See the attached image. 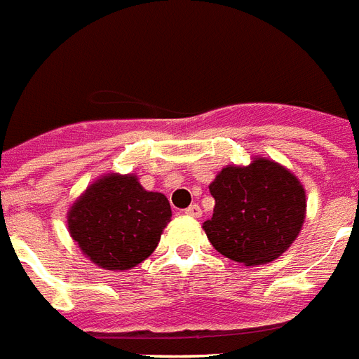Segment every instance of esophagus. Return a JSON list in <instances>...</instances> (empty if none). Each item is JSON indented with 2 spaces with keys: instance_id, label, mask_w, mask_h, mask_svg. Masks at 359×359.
I'll list each match as a JSON object with an SVG mask.
<instances>
[{
  "instance_id": "34e87169",
  "label": "esophagus",
  "mask_w": 359,
  "mask_h": 359,
  "mask_svg": "<svg viewBox=\"0 0 359 359\" xmlns=\"http://www.w3.org/2000/svg\"><path fill=\"white\" fill-rule=\"evenodd\" d=\"M183 213L187 215V217H193V219H198L200 215H202V209H200V205L198 203H193V205H189Z\"/></svg>"
}]
</instances>
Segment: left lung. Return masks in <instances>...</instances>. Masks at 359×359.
I'll return each mask as SVG.
<instances>
[{
	"mask_svg": "<svg viewBox=\"0 0 359 359\" xmlns=\"http://www.w3.org/2000/svg\"><path fill=\"white\" fill-rule=\"evenodd\" d=\"M209 191L215 198L213 217L203 222L209 243L243 265L282 256L304 224V187L287 168L263 157L222 168Z\"/></svg>",
	"mask_w": 359,
	"mask_h": 359,
	"instance_id": "obj_1",
	"label": "left lung"
}]
</instances>
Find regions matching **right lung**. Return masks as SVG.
Masks as SVG:
<instances>
[{"instance_id":"add662e5","label":"right lung","mask_w":359,"mask_h":359,"mask_svg":"<svg viewBox=\"0 0 359 359\" xmlns=\"http://www.w3.org/2000/svg\"><path fill=\"white\" fill-rule=\"evenodd\" d=\"M170 217L165 194L144 191L131 174H109L72 205L68 229L96 265L128 271L156 250Z\"/></svg>"}]
</instances>
